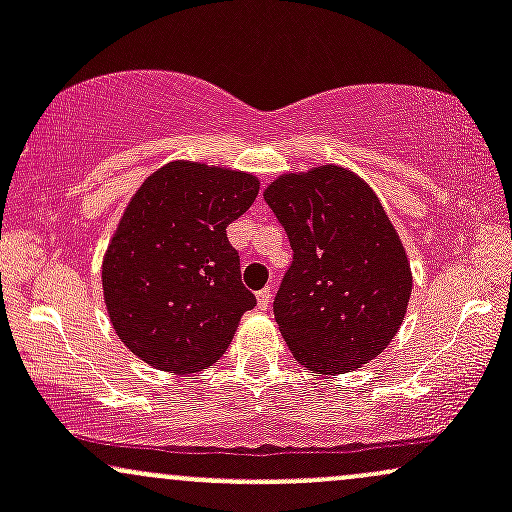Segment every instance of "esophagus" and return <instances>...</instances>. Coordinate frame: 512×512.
Returning a JSON list of instances; mask_svg holds the SVG:
<instances>
[{
    "label": "esophagus",
    "instance_id": "1",
    "mask_svg": "<svg viewBox=\"0 0 512 512\" xmlns=\"http://www.w3.org/2000/svg\"><path fill=\"white\" fill-rule=\"evenodd\" d=\"M269 303H272V286H267V289H262L260 293H257V305H260L262 310H267Z\"/></svg>",
    "mask_w": 512,
    "mask_h": 512
}]
</instances>
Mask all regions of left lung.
<instances>
[{
	"mask_svg": "<svg viewBox=\"0 0 512 512\" xmlns=\"http://www.w3.org/2000/svg\"><path fill=\"white\" fill-rule=\"evenodd\" d=\"M264 202L293 250L274 298L293 358L332 375L383 354L407 313L411 272L375 192L346 168L320 166L276 178Z\"/></svg>",
	"mask_w": 512,
	"mask_h": 512,
	"instance_id": "8db88e82",
	"label": "left lung"
}]
</instances>
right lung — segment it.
Wrapping results in <instances>:
<instances>
[{"label": "right lung", "instance_id": "1", "mask_svg": "<svg viewBox=\"0 0 512 512\" xmlns=\"http://www.w3.org/2000/svg\"><path fill=\"white\" fill-rule=\"evenodd\" d=\"M257 192L248 173L190 161L144 180L103 260L110 322L134 356L180 375L223 356L240 315L257 305L226 226Z\"/></svg>", "mask_w": 512, "mask_h": 512}]
</instances>
